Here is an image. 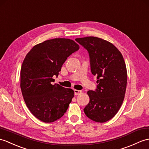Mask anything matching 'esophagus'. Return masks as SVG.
Masks as SVG:
<instances>
[{"label":"esophagus","instance_id":"34e87169","mask_svg":"<svg viewBox=\"0 0 149 149\" xmlns=\"http://www.w3.org/2000/svg\"><path fill=\"white\" fill-rule=\"evenodd\" d=\"M81 93H82V91H80V90H77V89H75V90H74V94H75V95H80Z\"/></svg>","mask_w":149,"mask_h":149}]
</instances>
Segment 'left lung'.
I'll list each match as a JSON object with an SVG mask.
<instances>
[{
    "mask_svg": "<svg viewBox=\"0 0 149 149\" xmlns=\"http://www.w3.org/2000/svg\"><path fill=\"white\" fill-rule=\"evenodd\" d=\"M75 40L88 51L91 73L98 84L95 91H88L89 102L84 113L95 122H107L119 111L125 95L127 70L123 56L114 45L100 38L86 37Z\"/></svg>",
    "mask_w": 149,
    "mask_h": 149,
    "instance_id": "obj_1",
    "label": "left lung"
}]
</instances>
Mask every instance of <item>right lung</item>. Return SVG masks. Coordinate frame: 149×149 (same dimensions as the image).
Returning a JSON list of instances; mask_svg holds the SVG:
<instances>
[{
  "instance_id": "obj_1",
  "label": "right lung",
  "mask_w": 149,
  "mask_h": 149,
  "mask_svg": "<svg viewBox=\"0 0 149 149\" xmlns=\"http://www.w3.org/2000/svg\"><path fill=\"white\" fill-rule=\"evenodd\" d=\"M79 49L73 40L50 39L33 46L23 61L20 87L28 109L38 119L52 123L64 115L74 91L52 84L67 58Z\"/></svg>"
}]
</instances>
